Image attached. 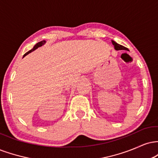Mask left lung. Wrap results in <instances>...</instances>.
Listing matches in <instances>:
<instances>
[{
	"label": "left lung",
	"instance_id": "1",
	"mask_svg": "<svg viewBox=\"0 0 158 158\" xmlns=\"http://www.w3.org/2000/svg\"><path fill=\"white\" fill-rule=\"evenodd\" d=\"M111 42H112V44H113V45L114 46V49H115L116 50H128V48H126V47L123 46V45H120V44H117V42H115V41H113V40H112V41H111Z\"/></svg>",
	"mask_w": 158,
	"mask_h": 158
}]
</instances>
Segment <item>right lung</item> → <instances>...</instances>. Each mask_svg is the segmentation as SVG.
I'll return each mask as SVG.
<instances>
[{
    "label": "right lung",
    "mask_w": 158,
    "mask_h": 158,
    "mask_svg": "<svg viewBox=\"0 0 158 158\" xmlns=\"http://www.w3.org/2000/svg\"><path fill=\"white\" fill-rule=\"evenodd\" d=\"M45 43H46V41H40V42H39V43H37V44H36L35 46L33 47V48L32 49V50H29L28 52H27L26 53L24 54V55H23V57H24L25 56H27V55H28L29 53H30V52H32V51H34V50H36V49H37L38 48H39V47H41L42 46V45H44Z\"/></svg>",
    "instance_id": "add662e5"
}]
</instances>
